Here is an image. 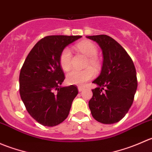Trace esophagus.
Listing matches in <instances>:
<instances>
[{
	"label": "esophagus",
	"instance_id": "1",
	"mask_svg": "<svg viewBox=\"0 0 152 152\" xmlns=\"http://www.w3.org/2000/svg\"><path fill=\"white\" fill-rule=\"evenodd\" d=\"M78 90H79V92H82V90H84V87H78Z\"/></svg>",
	"mask_w": 152,
	"mask_h": 152
}]
</instances>
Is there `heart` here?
<instances>
[{"label": "heart", "mask_w": 152, "mask_h": 152, "mask_svg": "<svg viewBox=\"0 0 152 152\" xmlns=\"http://www.w3.org/2000/svg\"><path fill=\"white\" fill-rule=\"evenodd\" d=\"M76 48L81 53L88 57L86 62V67H88L82 70H71L67 74L66 80L70 85H84L94 77L96 73L94 70L99 71L102 67V64L96 56L98 54V48L94 43L90 41H82L76 45ZM59 64L65 71L70 70L72 65V53L70 48H65L62 50L59 56Z\"/></svg>", "instance_id": "b5f03b06"}]
</instances>
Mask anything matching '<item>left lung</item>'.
<instances>
[{
  "mask_svg": "<svg viewBox=\"0 0 152 152\" xmlns=\"http://www.w3.org/2000/svg\"><path fill=\"white\" fill-rule=\"evenodd\" d=\"M103 53L102 72L93 83L89 107L93 117L104 124L118 122L128 113L137 90L136 70L132 59L117 41L105 34L87 36Z\"/></svg>",
  "mask_w": 152,
  "mask_h": 152,
  "instance_id": "1",
  "label": "left lung"
}]
</instances>
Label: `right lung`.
I'll return each mask as SVG.
<instances>
[{"label":"right lung","mask_w":152,"mask_h":152,"mask_svg":"<svg viewBox=\"0 0 152 152\" xmlns=\"http://www.w3.org/2000/svg\"><path fill=\"white\" fill-rule=\"evenodd\" d=\"M82 36L52 35L31 50L20 73V95L30 115L38 123L54 126L63 122L79 93L75 85L61 87L65 79L59 64L62 50Z\"/></svg>","instance_id":"1"}]
</instances>
